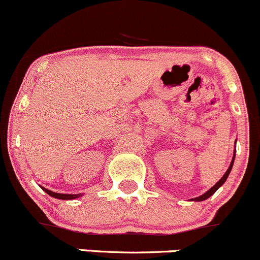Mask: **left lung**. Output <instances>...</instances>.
<instances>
[{
    "label": "left lung",
    "instance_id": "1",
    "mask_svg": "<svg viewBox=\"0 0 260 260\" xmlns=\"http://www.w3.org/2000/svg\"><path fill=\"white\" fill-rule=\"evenodd\" d=\"M234 159H235V151H234V156H233V159H232V162H231V166H229V168H228V170H226L225 172V174L224 175H223L222 177H221V180H219V181L216 183L215 186L213 187H211V188H210L208 192H205L204 193V194H202L200 197H197V198H193L192 200H194V202H203V200H205V199H208V198H210V197H211L213 193L216 192V190H217L219 187H221L223 183L225 182V180L228 179V176H229V174H231V170H232V168H233V164H234Z\"/></svg>",
    "mask_w": 260,
    "mask_h": 260
}]
</instances>
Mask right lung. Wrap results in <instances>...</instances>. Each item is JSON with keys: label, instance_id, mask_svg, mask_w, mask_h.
I'll return each instance as SVG.
<instances>
[{"label": "right lung", "instance_id": "right-lung-1", "mask_svg": "<svg viewBox=\"0 0 260 260\" xmlns=\"http://www.w3.org/2000/svg\"><path fill=\"white\" fill-rule=\"evenodd\" d=\"M42 189L44 190L45 193H48L49 196L54 197V198L63 199V200L75 199V198H79V197L81 196V193H79V194H63V193H55V192H51V190H49V189H47V188H44V187H42Z\"/></svg>", "mask_w": 260, "mask_h": 260}]
</instances>
